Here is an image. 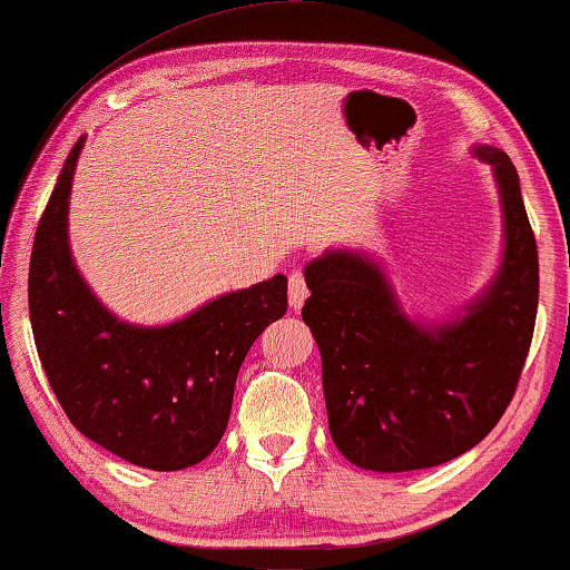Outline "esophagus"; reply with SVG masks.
Wrapping results in <instances>:
<instances>
[{"mask_svg":"<svg viewBox=\"0 0 570 570\" xmlns=\"http://www.w3.org/2000/svg\"><path fill=\"white\" fill-rule=\"evenodd\" d=\"M306 296H308V288L304 282V274L294 272L292 276H288V306H292L294 312H298V308L304 306Z\"/></svg>","mask_w":570,"mask_h":570,"instance_id":"34e87169","label":"esophagus"}]
</instances>
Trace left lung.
Returning a JSON list of instances; mask_svg holds the SVG:
<instances>
[{
  "label": "left lung",
  "instance_id": "1",
  "mask_svg": "<svg viewBox=\"0 0 570 570\" xmlns=\"http://www.w3.org/2000/svg\"><path fill=\"white\" fill-rule=\"evenodd\" d=\"M488 163L503 214L500 264L445 320H414L384 266L330 248L304 266L302 316L322 354L334 445L356 468L410 472L455 460L495 428L523 372L538 312V248L520 178L493 146Z\"/></svg>",
  "mask_w": 570,
  "mask_h": 570
}]
</instances>
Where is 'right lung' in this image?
Returning <instances> with one entry per match:
<instances>
[{"mask_svg": "<svg viewBox=\"0 0 570 570\" xmlns=\"http://www.w3.org/2000/svg\"><path fill=\"white\" fill-rule=\"evenodd\" d=\"M85 135L57 176L30 262V320L47 380L85 438L148 470L198 465L224 438L250 344L286 314V276L226 292L170 324L122 322L77 268L70 193Z\"/></svg>", "mask_w": 570, "mask_h": 570, "instance_id": "obj_1", "label": "right lung"}]
</instances>
